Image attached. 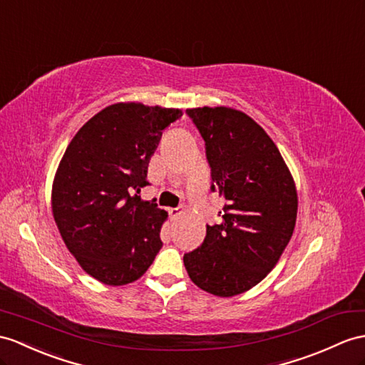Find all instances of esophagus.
I'll return each mask as SVG.
<instances>
[{
	"label": "esophagus",
	"mask_w": 365,
	"mask_h": 365,
	"mask_svg": "<svg viewBox=\"0 0 365 365\" xmlns=\"http://www.w3.org/2000/svg\"><path fill=\"white\" fill-rule=\"evenodd\" d=\"M168 213H170L172 218H178L182 213V207H175V209H168Z\"/></svg>",
	"instance_id": "obj_1"
}]
</instances>
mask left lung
Listing matches in <instances>:
<instances>
[{"mask_svg": "<svg viewBox=\"0 0 365 365\" xmlns=\"http://www.w3.org/2000/svg\"><path fill=\"white\" fill-rule=\"evenodd\" d=\"M187 114L206 142L210 189L225 206L223 221L206 226L184 266L198 288L232 297L260 283L285 251L297 218L296 182L277 145L243 111L201 106Z\"/></svg>", "mask_w": 365, "mask_h": 365, "instance_id": "obj_1", "label": "left lung"}]
</instances>
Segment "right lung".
Wrapping results in <instances>:
<instances>
[{"mask_svg":"<svg viewBox=\"0 0 365 365\" xmlns=\"http://www.w3.org/2000/svg\"><path fill=\"white\" fill-rule=\"evenodd\" d=\"M181 115L180 108L113 103L76 133L61 158L52 215L77 263L105 285L138 280L161 250L168 215L139 193L163 130Z\"/></svg>","mask_w":365,"mask_h":365,"instance_id":"1","label":"right lung"}]
</instances>
